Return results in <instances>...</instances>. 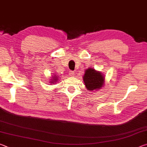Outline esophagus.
I'll list each match as a JSON object with an SVG mask.
<instances>
[{
	"label": "esophagus",
	"instance_id": "34e87169",
	"mask_svg": "<svg viewBox=\"0 0 147 147\" xmlns=\"http://www.w3.org/2000/svg\"><path fill=\"white\" fill-rule=\"evenodd\" d=\"M69 75L70 76H73L74 75V72L73 71H70L69 73Z\"/></svg>",
	"mask_w": 147,
	"mask_h": 147
}]
</instances>
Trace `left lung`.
<instances>
[{
	"instance_id": "left-lung-1",
	"label": "left lung",
	"mask_w": 147,
	"mask_h": 147,
	"mask_svg": "<svg viewBox=\"0 0 147 147\" xmlns=\"http://www.w3.org/2000/svg\"><path fill=\"white\" fill-rule=\"evenodd\" d=\"M83 81L86 89L88 91H93L102 88L105 82V76L100 71L90 67L86 69Z\"/></svg>"
}]
</instances>
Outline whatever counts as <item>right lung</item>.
<instances>
[{
	"label": "right lung",
	"instance_id": "obj_1",
	"mask_svg": "<svg viewBox=\"0 0 147 147\" xmlns=\"http://www.w3.org/2000/svg\"><path fill=\"white\" fill-rule=\"evenodd\" d=\"M54 74V75L52 76V78H51V81H50V83L55 84L59 80L58 79L59 77L57 76L56 74Z\"/></svg>",
	"mask_w": 147,
	"mask_h": 147
}]
</instances>
